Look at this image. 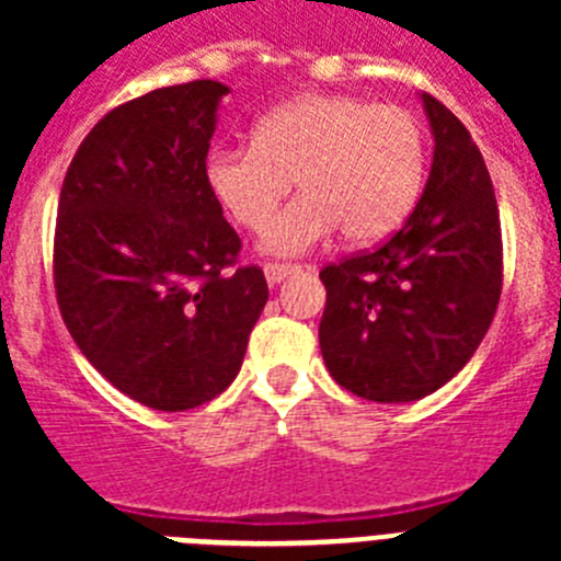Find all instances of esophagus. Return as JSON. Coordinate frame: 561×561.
I'll return each instance as SVG.
<instances>
[{"instance_id": "obj_1", "label": "esophagus", "mask_w": 561, "mask_h": 561, "mask_svg": "<svg viewBox=\"0 0 561 561\" xmlns=\"http://www.w3.org/2000/svg\"><path fill=\"white\" fill-rule=\"evenodd\" d=\"M295 270H297V266L277 264V261H272V264H264V275H266V280H270L272 286L280 284V280H284L286 275H291V272H295Z\"/></svg>"}]
</instances>
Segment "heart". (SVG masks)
Instances as JSON below:
<instances>
[{
  "label": "heart",
  "mask_w": 561,
  "mask_h": 561,
  "mask_svg": "<svg viewBox=\"0 0 561 561\" xmlns=\"http://www.w3.org/2000/svg\"><path fill=\"white\" fill-rule=\"evenodd\" d=\"M427 137L410 108L354 95H309L266 112L252 142L213 148L205 182L244 230H264L290 182L305 191L264 232V250L297 255L334 236H390L419 202Z\"/></svg>",
  "instance_id": "1"
}]
</instances>
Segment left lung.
Wrapping results in <instances>:
<instances>
[{
	"mask_svg": "<svg viewBox=\"0 0 561 561\" xmlns=\"http://www.w3.org/2000/svg\"><path fill=\"white\" fill-rule=\"evenodd\" d=\"M433 171L401 230L376 250L320 270V351L336 385L370 401H415L472 359L503 289L494 187L472 134L421 95Z\"/></svg>",
	"mask_w": 561,
	"mask_h": 561,
	"instance_id": "8db88e82",
	"label": "left lung"
}]
</instances>
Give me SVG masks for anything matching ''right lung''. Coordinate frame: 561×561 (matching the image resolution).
Returning <instances> with one entry per match:
<instances>
[{
	"mask_svg": "<svg viewBox=\"0 0 561 561\" xmlns=\"http://www.w3.org/2000/svg\"><path fill=\"white\" fill-rule=\"evenodd\" d=\"M219 81L153 89L83 137L61 185L53 280L64 325L114 388L180 413L241 370L266 277L205 182Z\"/></svg>",
	"mask_w": 561,
	"mask_h": 561,
	"instance_id": "1",
	"label": "right lung"
}]
</instances>
